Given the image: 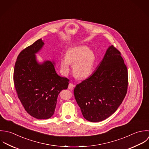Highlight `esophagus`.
I'll return each mask as SVG.
<instances>
[{"instance_id":"34e87169","label":"esophagus","mask_w":149,"mask_h":149,"mask_svg":"<svg viewBox=\"0 0 149 149\" xmlns=\"http://www.w3.org/2000/svg\"><path fill=\"white\" fill-rule=\"evenodd\" d=\"M74 87V85L72 84V83H70L69 84V85H68V89H73V88Z\"/></svg>"}]
</instances>
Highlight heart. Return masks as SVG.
I'll return each instance as SVG.
<instances>
[{
    "instance_id": "heart-1",
    "label": "heart",
    "mask_w": 149,
    "mask_h": 149,
    "mask_svg": "<svg viewBox=\"0 0 149 149\" xmlns=\"http://www.w3.org/2000/svg\"><path fill=\"white\" fill-rule=\"evenodd\" d=\"M95 59L94 52L88 47H75L68 49L65 58L61 59V69L64 74H67L70 70V63L74 64L73 72L75 77L85 79L93 72Z\"/></svg>"
}]
</instances>
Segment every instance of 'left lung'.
I'll use <instances>...</instances> for the list:
<instances>
[{
  "mask_svg": "<svg viewBox=\"0 0 149 149\" xmlns=\"http://www.w3.org/2000/svg\"><path fill=\"white\" fill-rule=\"evenodd\" d=\"M128 84L127 66L120 52L111 45L98 68L74 90L84 118L98 122L109 118L122 103Z\"/></svg>",
  "mask_w": 149,
  "mask_h": 149,
  "instance_id": "1",
  "label": "left lung"
}]
</instances>
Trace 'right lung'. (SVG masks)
Wrapping results in <instances>:
<instances>
[{
  "instance_id": "obj_1",
  "label": "right lung",
  "mask_w": 149,
  "mask_h": 149,
  "mask_svg": "<svg viewBox=\"0 0 149 149\" xmlns=\"http://www.w3.org/2000/svg\"><path fill=\"white\" fill-rule=\"evenodd\" d=\"M39 39L18 55L14 70V83L18 97L26 111L37 119L50 118L54 113L60 92L67 89L69 79L61 77L54 63L39 64L35 54L44 45Z\"/></svg>"
}]
</instances>
